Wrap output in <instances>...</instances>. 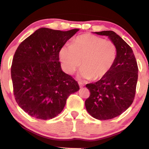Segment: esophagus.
Here are the masks:
<instances>
[{
  "instance_id": "1",
  "label": "esophagus",
  "mask_w": 149,
  "mask_h": 149,
  "mask_svg": "<svg viewBox=\"0 0 149 149\" xmlns=\"http://www.w3.org/2000/svg\"><path fill=\"white\" fill-rule=\"evenodd\" d=\"M78 84H79V87H80V88H82V87H83V86H84V84H82L81 83V82H78Z\"/></svg>"
}]
</instances>
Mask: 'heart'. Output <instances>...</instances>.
Listing matches in <instances>:
<instances>
[{
	"mask_svg": "<svg viewBox=\"0 0 149 149\" xmlns=\"http://www.w3.org/2000/svg\"><path fill=\"white\" fill-rule=\"evenodd\" d=\"M62 67L72 75L81 66V75L96 80L104 77L112 68L117 49L112 41L90 34L79 35L71 45L61 47L59 53Z\"/></svg>",
	"mask_w": 149,
	"mask_h": 149,
	"instance_id": "1",
	"label": "heart"
}]
</instances>
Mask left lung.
<instances>
[{
	"instance_id": "8db88e82",
	"label": "left lung",
	"mask_w": 149,
	"mask_h": 149,
	"mask_svg": "<svg viewBox=\"0 0 149 149\" xmlns=\"http://www.w3.org/2000/svg\"><path fill=\"white\" fill-rule=\"evenodd\" d=\"M115 44L117 56L112 68L95 83L86 84L90 95L86 100L88 112L97 120H108L126 111L134 101L139 68L132 48L112 31L95 32Z\"/></svg>"
}]
</instances>
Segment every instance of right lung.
Instances as JSON below:
<instances>
[{
  "instance_id": "obj_1",
  "label": "right lung",
  "mask_w": 149,
  "mask_h": 149,
  "mask_svg": "<svg viewBox=\"0 0 149 149\" xmlns=\"http://www.w3.org/2000/svg\"><path fill=\"white\" fill-rule=\"evenodd\" d=\"M40 28L20 44L11 65L15 100L31 116L48 120L63 110L70 94L79 87L61 70L59 53L78 31Z\"/></svg>"
}]
</instances>
